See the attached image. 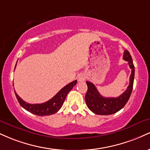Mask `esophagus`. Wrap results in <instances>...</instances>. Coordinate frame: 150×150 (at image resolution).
<instances>
[{
	"label": "esophagus",
	"mask_w": 150,
	"mask_h": 150,
	"mask_svg": "<svg viewBox=\"0 0 150 150\" xmlns=\"http://www.w3.org/2000/svg\"><path fill=\"white\" fill-rule=\"evenodd\" d=\"M86 78H87V76L83 73H81L78 75V77H77V80H78V82H82L84 81H85Z\"/></svg>",
	"instance_id": "34e87169"
}]
</instances>
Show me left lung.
Instances as JSON below:
<instances>
[{
    "label": "left lung",
    "mask_w": 150,
    "mask_h": 150,
    "mask_svg": "<svg viewBox=\"0 0 150 150\" xmlns=\"http://www.w3.org/2000/svg\"><path fill=\"white\" fill-rule=\"evenodd\" d=\"M123 59L128 62V65L131 69L130 76V84L128 88L118 97H104L98 92L97 89L92 82L87 81V91L85 95V102L93 113L98 115H111L118 112L128 102L131 95L133 87L135 67L132 57L128 50H125L123 53Z\"/></svg>",
    "instance_id": "obj_1"
}]
</instances>
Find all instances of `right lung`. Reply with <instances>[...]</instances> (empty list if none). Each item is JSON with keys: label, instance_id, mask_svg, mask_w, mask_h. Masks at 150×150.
<instances>
[{"label": "right lung", "instance_id": "add662e5", "mask_svg": "<svg viewBox=\"0 0 150 150\" xmlns=\"http://www.w3.org/2000/svg\"><path fill=\"white\" fill-rule=\"evenodd\" d=\"M16 67V65H15ZM77 84V80L73 81L72 82L65 86L63 88L58 92L56 95L49 101L46 102L42 103V104H31L29 103L25 102L15 93L17 99H18V102L21 105L22 108H25L29 112L36 114L37 116H49L56 113L60 108H61L62 105L64 103V101L66 97L67 94L68 92L73 88V87Z\"/></svg>", "mask_w": 150, "mask_h": 150}]
</instances>
